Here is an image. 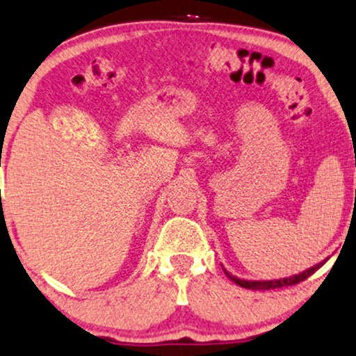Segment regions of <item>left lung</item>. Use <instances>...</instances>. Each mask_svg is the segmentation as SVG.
Segmentation results:
<instances>
[{
  "label": "left lung",
  "instance_id": "obj_1",
  "mask_svg": "<svg viewBox=\"0 0 356 356\" xmlns=\"http://www.w3.org/2000/svg\"><path fill=\"white\" fill-rule=\"evenodd\" d=\"M325 262H327V259H325V261L318 262V264H315L314 267H309V269L304 270V272H299V274L289 275V277H284V279H274V280H245V279L236 277V275H232L231 272H227L226 269H222V270L226 272V275L232 280V282L241 285V287L252 289V291H272V289L287 287V285H296V284L302 282V280L310 277V275H312L317 269H320V267L325 264Z\"/></svg>",
  "mask_w": 356,
  "mask_h": 356
}]
</instances>
